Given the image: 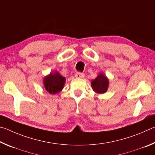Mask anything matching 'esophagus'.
I'll return each mask as SVG.
<instances>
[{"instance_id": "esophagus-1", "label": "esophagus", "mask_w": 155, "mask_h": 155, "mask_svg": "<svg viewBox=\"0 0 155 155\" xmlns=\"http://www.w3.org/2000/svg\"><path fill=\"white\" fill-rule=\"evenodd\" d=\"M85 77V74L82 72H77L75 74V77L77 78H82Z\"/></svg>"}]
</instances>
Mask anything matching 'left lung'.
Returning <instances> with one entry per match:
<instances>
[{
    "instance_id": "left-lung-1",
    "label": "left lung",
    "mask_w": 155,
    "mask_h": 155,
    "mask_svg": "<svg viewBox=\"0 0 155 155\" xmlns=\"http://www.w3.org/2000/svg\"><path fill=\"white\" fill-rule=\"evenodd\" d=\"M93 90L98 94H104L108 90L109 79L103 73L98 74L91 83Z\"/></svg>"
}]
</instances>
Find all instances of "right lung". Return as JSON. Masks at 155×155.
<instances>
[{"instance_id":"obj_1","label":"right lung","mask_w":155,"mask_h":155,"mask_svg":"<svg viewBox=\"0 0 155 155\" xmlns=\"http://www.w3.org/2000/svg\"><path fill=\"white\" fill-rule=\"evenodd\" d=\"M65 78L62 77L58 72H51L44 77L43 84L46 90L51 94H55L61 91L65 85Z\"/></svg>"}]
</instances>
